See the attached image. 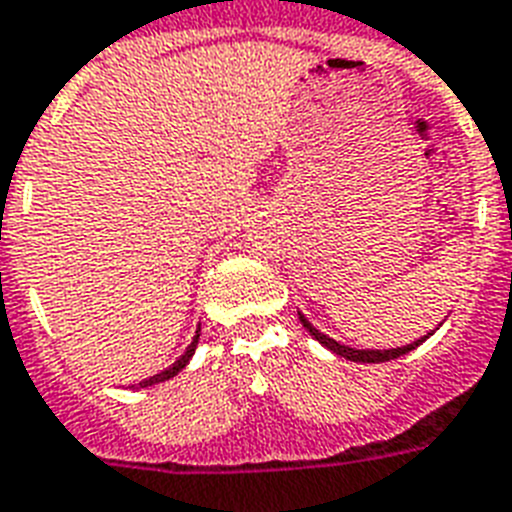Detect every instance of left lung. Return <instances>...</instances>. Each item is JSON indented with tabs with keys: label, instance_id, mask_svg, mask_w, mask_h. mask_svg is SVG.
Masks as SVG:
<instances>
[{
	"label": "left lung",
	"instance_id": "left-lung-1",
	"mask_svg": "<svg viewBox=\"0 0 512 512\" xmlns=\"http://www.w3.org/2000/svg\"><path fill=\"white\" fill-rule=\"evenodd\" d=\"M299 320H301V326H304V328H307V331H310L312 339H318V342L323 344V347H328V350L336 352V355H342V358L355 360V363H384V360H395V358H400V355H406V352L417 350L419 344L425 342L427 336H430V334H427V336H422V339H417V342L406 344V347H395V350H355V347H347V344H339V342H336V339H331V336L320 334L318 328L312 326L310 320L304 318L301 312H299Z\"/></svg>",
	"mask_w": 512,
	"mask_h": 512
}]
</instances>
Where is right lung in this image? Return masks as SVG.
Returning <instances> with one entry per match:
<instances>
[{
	"label": "right lung",
	"mask_w": 512,
	"mask_h": 512,
	"mask_svg": "<svg viewBox=\"0 0 512 512\" xmlns=\"http://www.w3.org/2000/svg\"><path fill=\"white\" fill-rule=\"evenodd\" d=\"M197 342H200V328H197V334H194L192 344H189V347H186L184 355H181V358H178L176 363H173V366L165 368V371H160V374L149 376V379H144V382H138V387H152V384H160V382H168V379H173V376H176L178 371H181V368H184L186 363H189V360H192L194 350H197Z\"/></svg>",
	"instance_id": "1"
}]
</instances>
